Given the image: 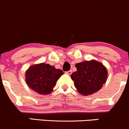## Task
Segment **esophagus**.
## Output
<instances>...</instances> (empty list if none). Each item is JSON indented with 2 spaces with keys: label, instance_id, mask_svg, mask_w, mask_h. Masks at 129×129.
Returning <instances> with one entry per match:
<instances>
[{
  "label": "esophagus",
  "instance_id": "obj_1",
  "mask_svg": "<svg viewBox=\"0 0 129 129\" xmlns=\"http://www.w3.org/2000/svg\"><path fill=\"white\" fill-rule=\"evenodd\" d=\"M72 72H73L72 70H70V71H67V72H66V73H67L68 74H70H70H72Z\"/></svg>",
  "mask_w": 129,
  "mask_h": 129
}]
</instances>
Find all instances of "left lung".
Here are the masks:
<instances>
[{
    "mask_svg": "<svg viewBox=\"0 0 129 129\" xmlns=\"http://www.w3.org/2000/svg\"><path fill=\"white\" fill-rule=\"evenodd\" d=\"M77 71L71 75L79 93L88 95L98 92L106 82L107 68L101 62L92 59L76 64Z\"/></svg>",
    "mask_w": 129,
    "mask_h": 129,
    "instance_id": "1",
    "label": "left lung"
}]
</instances>
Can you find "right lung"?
Segmentation results:
<instances>
[{"instance_id": "obj_1", "label": "right lung", "mask_w": 129, "mask_h": 129, "mask_svg": "<svg viewBox=\"0 0 129 129\" xmlns=\"http://www.w3.org/2000/svg\"><path fill=\"white\" fill-rule=\"evenodd\" d=\"M63 71L44 63L30 66L25 72V81L31 90L42 95L51 93Z\"/></svg>"}]
</instances>
